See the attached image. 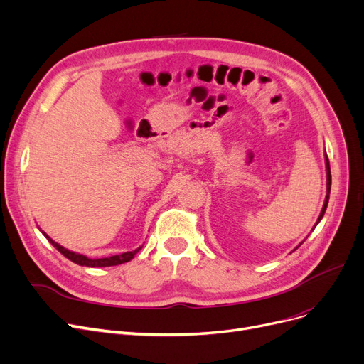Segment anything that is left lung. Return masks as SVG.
<instances>
[{"mask_svg":"<svg viewBox=\"0 0 364 364\" xmlns=\"http://www.w3.org/2000/svg\"><path fill=\"white\" fill-rule=\"evenodd\" d=\"M326 169H328V171H326V174H328V188H326V190H328V195H326V199H324V203H323V209H321V213H320V215H318V218H317V223L314 224V227H316V225L320 223V220L323 218V215H324V211H326V208H328L329 195H331V183H332V180H331V165H329V159H328V155H326ZM301 243H302V242H301ZM301 243H299V245H301ZM299 245H298V246H299ZM298 246H296V247H298ZM296 247H295V250H296ZM295 250H294V251H295Z\"/></svg>","mask_w":364,"mask_h":364,"instance_id":"obj_1","label":"left lung"}]
</instances>
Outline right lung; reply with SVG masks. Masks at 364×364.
<instances>
[{
    "label": "right lung",
    "instance_id": "add662e5",
    "mask_svg": "<svg viewBox=\"0 0 364 364\" xmlns=\"http://www.w3.org/2000/svg\"><path fill=\"white\" fill-rule=\"evenodd\" d=\"M43 235L48 239V242L55 247L57 251H59L62 255H65L68 259H70L72 262L78 264V265H85V267H110V265H119V264H124V262H128L134 258V255H136L141 247H139V250L136 251H129V252H124L121 255H112V257H107V258H97V259H91L85 255H81V254H76V252H72L69 250H65L63 246H60L59 243H55L53 239H50L44 232Z\"/></svg>",
    "mask_w": 364,
    "mask_h": 364
}]
</instances>
